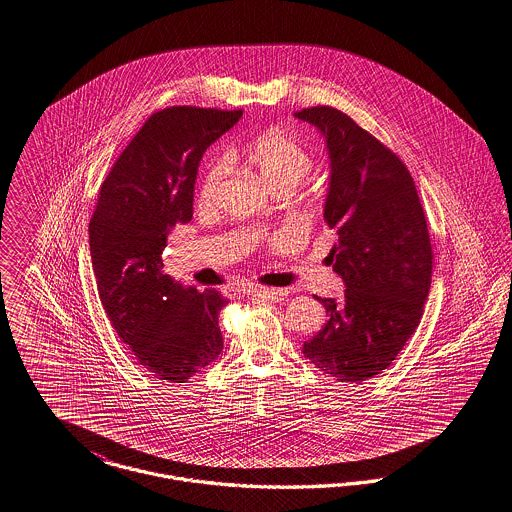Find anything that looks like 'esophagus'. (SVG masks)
<instances>
[{
    "instance_id": "34e87169",
    "label": "esophagus",
    "mask_w": 512,
    "mask_h": 512,
    "mask_svg": "<svg viewBox=\"0 0 512 512\" xmlns=\"http://www.w3.org/2000/svg\"><path fill=\"white\" fill-rule=\"evenodd\" d=\"M248 294H252V296H258V298H262V300H267V302H281V300H285L287 296H289V290L287 289H248Z\"/></svg>"
}]
</instances>
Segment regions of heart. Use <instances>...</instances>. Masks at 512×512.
<instances>
[{
    "label": "heart",
    "mask_w": 512,
    "mask_h": 512,
    "mask_svg": "<svg viewBox=\"0 0 512 512\" xmlns=\"http://www.w3.org/2000/svg\"><path fill=\"white\" fill-rule=\"evenodd\" d=\"M231 158H243L275 189H294L298 183L310 176L313 170V158L310 151L285 130L271 128L262 134L250 137L239 147L229 149ZM227 174V160L216 158L200 179L197 202L200 208H212L222 191L223 179Z\"/></svg>",
    "instance_id": "obj_1"
}]
</instances>
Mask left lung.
Instances as JSON below:
<instances>
[{
	"label": "left lung",
	"mask_w": 512,
	"mask_h": 512,
	"mask_svg": "<svg viewBox=\"0 0 512 512\" xmlns=\"http://www.w3.org/2000/svg\"><path fill=\"white\" fill-rule=\"evenodd\" d=\"M321 130L331 155L325 223L336 233L329 258L344 298H317L323 329L304 356L338 382L380 375L423 317L434 252L423 204L407 166L346 114L319 105L296 112Z\"/></svg>",
	"instance_id": "obj_1"
}]
</instances>
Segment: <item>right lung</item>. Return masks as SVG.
I'll return each instance as SVG.
<instances>
[{
  "label": "right lung",
  "instance_id": "add662e5",
  "mask_svg": "<svg viewBox=\"0 0 512 512\" xmlns=\"http://www.w3.org/2000/svg\"><path fill=\"white\" fill-rule=\"evenodd\" d=\"M241 116L187 105L151 114L101 183L89 220L101 304L137 363L160 380L185 382L222 354L227 300L174 283L162 250L168 231L193 218L204 151Z\"/></svg>",
  "mask_w": 512,
  "mask_h": 512
}]
</instances>
